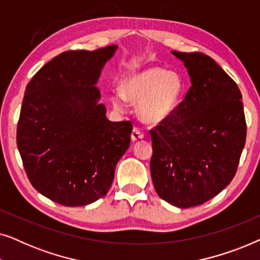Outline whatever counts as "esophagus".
<instances>
[{
  "mask_svg": "<svg viewBox=\"0 0 260 260\" xmlns=\"http://www.w3.org/2000/svg\"><path fill=\"white\" fill-rule=\"evenodd\" d=\"M143 137H144L143 133H142L138 127H134L133 131H131V140H133L134 142H136L138 140H142Z\"/></svg>",
  "mask_w": 260,
  "mask_h": 260,
  "instance_id": "34e87169",
  "label": "esophagus"
}]
</instances>
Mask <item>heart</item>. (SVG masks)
I'll use <instances>...</instances> for the list:
<instances>
[{"instance_id": "1", "label": "heart", "mask_w": 260, "mask_h": 260, "mask_svg": "<svg viewBox=\"0 0 260 260\" xmlns=\"http://www.w3.org/2000/svg\"><path fill=\"white\" fill-rule=\"evenodd\" d=\"M183 92L184 83L179 73L151 66L127 74L123 79L122 90L112 91L110 98L118 110L125 109L126 99L138 102L142 119L158 123L175 111Z\"/></svg>"}]
</instances>
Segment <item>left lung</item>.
I'll use <instances>...</instances> for the list:
<instances>
[{
	"label": "left lung",
	"instance_id": "8db88e82",
	"mask_svg": "<svg viewBox=\"0 0 260 260\" xmlns=\"http://www.w3.org/2000/svg\"><path fill=\"white\" fill-rule=\"evenodd\" d=\"M172 54L186 66L191 85L175 112L150 131V172L159 198L189 208L231 183L246 141V122L239 87L211 56Z\"/></svg>",
	"mask_w": 260,
	"mask_h": 260
}]
</instances>
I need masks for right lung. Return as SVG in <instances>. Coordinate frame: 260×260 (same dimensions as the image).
Returning <instances> with one entry per match:
<instances>
[{
	"mask_svg": "<svg viewBox=\"0 0 260 260\" xmlns=\"http://www.w3.org/2000/svg\"><path fill=\"white\" fill-rule=\"evenodd\" d=\"M117 48L63 52L24 91L17 149L33 187L60 205L86 206L104 197L130 145L133 125L106 118L95 86Z\"/></svg>",
	"mask_w": 260,
	"mask_h": 260,
	"instance_id": "1",
	"label": "right lung"
}]
</instances>
